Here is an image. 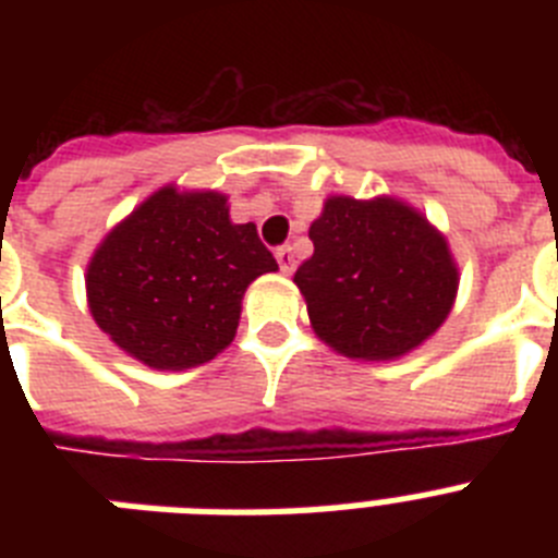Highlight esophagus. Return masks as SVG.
I'll use <instances>...</instances> for the list:
<instances>
[{
	"label": "esophagus",
	"mask_w": 558,
	"mask_h": 558,
	"mask_svg": "<svg viewBox=\"0 0 558 558\" xmlns=\"http://www.w3.org/2000/svg\"><path fill=\"white\" fill-rule=\"evenodd\" d=\"M276 263L282 268V274H293L295 268V256L290 245H282V248H276Z\"/></svg>",
	"instance_id": "obj_1"
}]
</instances>
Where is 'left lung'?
Here are the masks:
<instances>
[{"label":"left lung","mask_w":558,"mask_h":558,"mask_svg":"<svg viewBox=\"0 0 558 558\" xmlns=\"http://www.w3.org/2000/svg\"><path fill=\"white\" fill-rule=\"evenodd\" d=\"M310 240L293 282L318 338L340 354L399 357L450 315L458 270L445 236L411 206L329 198Z\"/></svg>","instance_id":"obj_1"}]
</instances>
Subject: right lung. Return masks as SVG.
<instances>
[{
  "instance_id": "add662e5",
  "label": "right lung",
  "mask_w": 558,
  "mask_h": 558,
  "mask_svg": "<svg viewBox=\"0 0 558 558\" xmlns=\"http://www.w3.org/2000/svg\"><path fill=\"white\" fill-rule=\"evenodd\" d=\"M276 268L256 226L231 223L223 195L165 186L97 248L88 307L117 347L175 372L229 347L245 288Z\"/></svg>"
}]
</instances>
